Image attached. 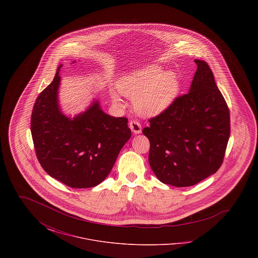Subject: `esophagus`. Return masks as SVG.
<instances>
[{
    "label": "esophagus",
    "instance_id": "obj_1",
    "mask_svg": "<svg viewBox=\"0 0 258 258\" xmlns=\"http://www.w3.org/2000/svg\"><path fill=\"white\" fill-rule=\"evenodd\" d=\"M130 127H131L132 132L135 134V135H139L142 132V126H141V124L137 120H132L130 122Z\"/></svg>",
    "mask_w": 258,
    "mask_h": 258
}]
</instances>
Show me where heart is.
<instances>
[{
	"label": "heart",
	"instance_id": "b5f03b06",
	"mask_svg": "<svg viewBox=\"0 0 258 258\" xmlns=\"http://www.w3.org/2000/svg\"><path fill=\"white\" fill-rule=\"evenodd\" d=\"M118 88L124 97L135 98L136 110L141 115L153 117L167 110L178 96L180 83L177 75L153 66L122 79ZM111 98L121 104L120 94L112 90Z\"/></svg>",
	"mask_w": 258,
	"mask_h": 258
}]
</instances>
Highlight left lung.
Masks as SVG:
<instances>
[{
	"instance_id": "8db88e82",
	"label": "left lung",
	"mask_w": 258,
	"mask_h": 258,
	"mask_svg": "<svg viewBox=\"0 0 258 258\" xmlns=\"http://www.w3.org/2000/svg\"><path fill=\"white\" fill-rule=\"evenodd\" d=\"M197 70L187 94L143 130L150 141L149 163L161 183L190 186L221 167L230 135L227 104L207 62Z\"/></svg>"
}]
</instances>
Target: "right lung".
<instances>
[{
	"label": "right lung",
	"mask_w": 258,
	"mask_h": 258,
	"mask_svg": "<svg viewBox=\"0 0 258 258\" xmlns=\"http://www.w3.org/2000/svg\"><path fill=\"white\" fill-rule=\"evenodd\" d=\"M61 66L37 97L31 133L37 160L52 178L74 188L100 184L110 173L120 151L132 136L126 118H115L95 98L74 118L59 103Z\"/></svg>",
	"instance_id": "obj_1"
}]
</instances>
